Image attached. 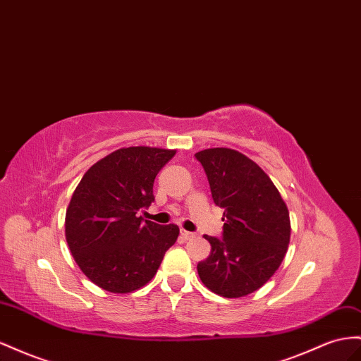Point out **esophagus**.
Wrapping results in <instances>:
<instances>
[{
	"label": "esophagus",
	"mask_w": 361,
	"mask_h": 361,
	"mask_svg": "<svg viewBox=\"0 0 361 361\" xmlns=\"http://www.w3.org/2000/svg\"><path fill=\"white\" fill-rule=\"evenodd\" d=\"M180 235H182V238H185V240H190V238L196 237V233H192V232H188V231L182 229V231H180Z\"/></svg>",
	"instance_id": "obj_1"
}]
</instances>
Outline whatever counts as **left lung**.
Returning <instances> with one entry per match:
<instances>
[{"instance_id": "left-lung-1", "label": "left lung", "mask_w": 361, "mask_h": 361, "mask_svg": "<svg viewBox=\"0 0 361 361\" xmlns=\"http://www.w3.org/2000/svg\"><path fill=\"white\" fill-rule=\"evenodd\" d=\"M223 212V238L204 235L211 255L197 264L204 287L223 298H243L274 276L290 243V216L275 183L257 162L233 149L196 153Z\"/></svg>"}]
</instances>
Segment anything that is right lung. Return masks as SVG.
Wrapping results in <instances>:
<instances>
[{
  "mask_svg": "<svg viewBox=\"0 0 361 361\" xmlns=\"http://www.w3.org/2000/svg\"><path fill=\"white\" fill-rule=\"evenodd\" d=\"M174 154L145 145L123 147L83 174L66 208L65 237L77 266L95 286L111 293L144 287L176 243V225L138 216L154 200V178Z\"/></svg>",
  "mask_w": 361,
  "mask_h": 361,
  "instance_id": "1",
  "label": "right lung"
}]
</instances>
